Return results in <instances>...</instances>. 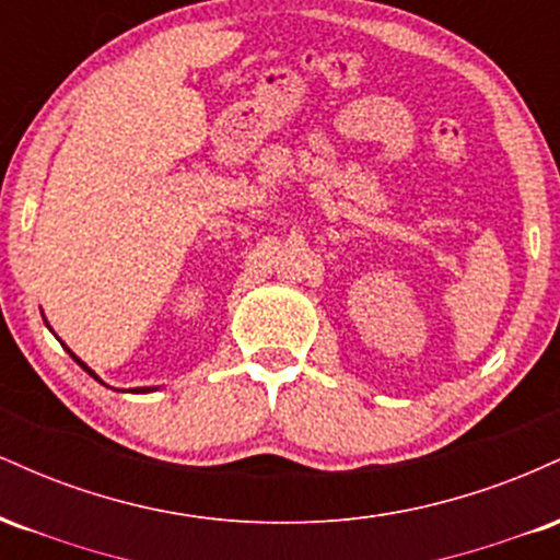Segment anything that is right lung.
<instances>
[{
    "instance_id": "add662e5",
    "label": "right lung",
    "mask_w": 560,
    "mask_h": 560,
    "mask_svg": "<svg viewBox=\"0 0 560 560\" xmlns=\"http://www.w3.org/2000/svg\"><path fill=\"white\" fill-rule=\"evenodd\" d=\"M47 326H49V324H47ZM66 350H68V347H66ZM68 352H70V350H68ZM70 358H73V361H75V363H79V365H81V369H83V371H86V374H89V376H94V378H96V382H100V384H105V382H102V378H100V376H96V374H94V371H92V369H89V365H86V363H83V361H81V358H75V352H70ZM152 389H155V387H137V389H133V392H152Z\"/></svg>"
}]
</instances>
